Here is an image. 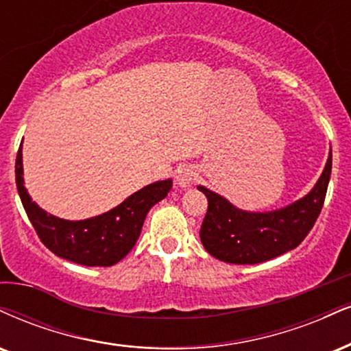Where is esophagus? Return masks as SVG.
Wrapping results in <instances>:
<instances>
[{"mask_svg": "<svg viewBox=\"0 0 351 351\" xmlns=\"http://www.w3.org/2000/svg\"><path fill=\"white\" fill-rule=\"evenodd\" d=\"M197 180V171L193 167H181L176 173V184L180 188L191 186L194 181Z\"/></svg>", "mask_w": 351, "mask_h": 351, "instance_id": "esophagus-1", "label": "esophagus"}]
</instances>
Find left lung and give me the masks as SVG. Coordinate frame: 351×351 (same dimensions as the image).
I'll return each instance as SVG.
<instances>
[{
  "label": "left lung",
  "instance_id": "obj_1",
  "mask_svg": "<svg viewBox=\"0 0 351 351\" xmlns=\"http://www.w3.org/2000/svg\"><path fill=\"white\" fill-rule=\"evenodd\" d=\"M332 173V150L315 186L301 199L269 213L235 208L221 194L204 186L208 213L199 237L214 258L235 265H255L293 250L306 239L322 210Z\"/></svg>",
  "mask_w": 351,
  "mask_h": 351
}]
</instances>
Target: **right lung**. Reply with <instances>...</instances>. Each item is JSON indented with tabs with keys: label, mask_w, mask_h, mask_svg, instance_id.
I'll use <instances>...</instances> for the list:
<instances>
[{
	"label": "right lung",
	"mask_w": 351,
	"mask_h": 351,
	"mask_svg": "<svg viewBox=\"0 0 351 351\" xmlns=\"http://www.w3.org/2000/svg\"><path fill=\"white\" fill-rule=\"evenodd\" d=\"M23 175L21 143L16 157V184L29 221L50 252L84 267H112L124 258L141 235L147 213L173 186L171 180L155 181L101 216L84 221H65L47 214L32 201L24 188Z\"/></svg>",
	"instance_id": "right-lung-1"
}]
</instances>
